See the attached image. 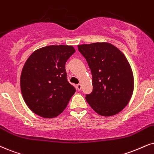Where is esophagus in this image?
Here are the masks:
<instances>
[{
	"label": "esophagus",
	"mask_w": 154,
	"mask_h": 154,
	"mask_svg": "<svg viewBox=\"0 0 154 154\" xmlns=\"http://www.w3.org/2000/svg\"><path fill=\"white\" fill-rule=\"evenodd\" d=\"M77 89H78L79 91L81 90V89H82V85H81V84H79V85H77Z\"/></svg>",
	"instance_id": "1"
}]
</instances>
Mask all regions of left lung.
Instances as JSON below:
<instances>
[{
  "label": "left lung",
  "mask_w": 154,
  "mask_h": 154,
  "mask_svg": "<svg viewBox=\"0 0 154 154\" xmlns=\"http://www.w3.org/2000/svg\"><path fill=\"white\" fill-rule=\"evenodd\" d=\"M92 75L93 90L86 95L89 106L101 116L115 115L128 104L134 91V75L123 52L109 42L79 45Z\"/></svg>",
  "instance_id": "1"
}]
</instances>
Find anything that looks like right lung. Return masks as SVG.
<instances>
[{"label":"right lung","instance_id":"obj_1","mask_svg":"<svg viewBox=\"0 0 154 154\" xmlns=\"http://www.w3.org/2000/svg\"><path fill=\"white\" fill-rule=\"evenodd\" d=\"M75 50L71 45H50L34 51L23 66L20 89L35 114L54 118L65 109L75 88L68 82L65 63Z\"/></svg>","mask_w":154,"mask_h":154}]
</instances>
